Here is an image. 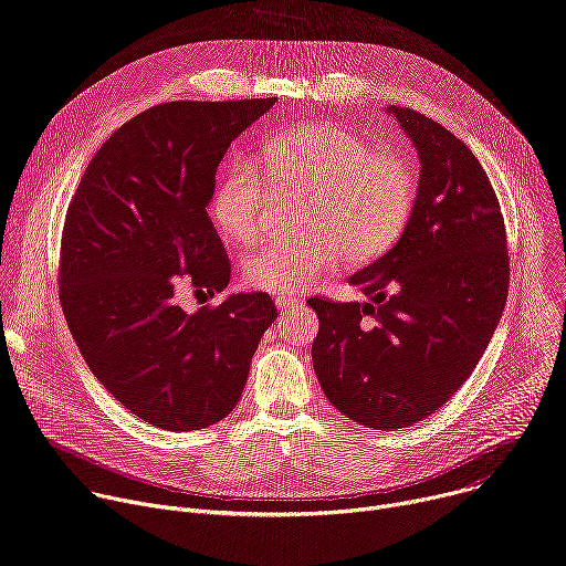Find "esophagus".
Returning a JSON list of instances; mask_svg holds the SVG:
<instances>
[{"instance_id": "obj_1", "label": "esophagus", "mask_w": 566, "mask_h": 566, "mask_svg": "<svg viewBox=\"0 0 566 566\" xmlns=\"http://www.w3.org/2000/svg\"><path fill=\"white\" fill-rule=\"evenodd\" d=\"M297 297L295 295H275V304H277V308H282V311H289V308H293V306H297Z\"/></svg>"}]
</instances>
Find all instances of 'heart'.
I'll return each instance as SVG.
<instances>
[{
  "label": "heart",
  "mask_w": 566,
  "mask_h": 566,
  "mask_svg": "<svg viewBox=\"0 0 566 566\" xmlns=\"http://www.w3.org/2000/svg\"><path fill=\"white\" fill-rule=\"evenodd\" d=\"M253 164H237L219 179L210 217L232 244H253L264 228L271 195L304 197L297 239H273L244 262V277L266 293H300L332 275L349 255L367 262L406 228L417 177L406 158L376 151L338 125H302L277 134Z\"/></svg>",
  "instance_id": "heart-1"
}]
</instances>
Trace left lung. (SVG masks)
I'll return each instance as SVG.
<instances>
[{"mask_svg": "<svg viewBox=\"0 0 566 566\" xmlns=\"http://www.w3.org/2000/svg\"><path fill=\"white\" fill-rule=\"evenodd\" d=\"M421 158L396 247L349 277L367 302L311 297L322 391L347 419L398 430L434 415L486 352L509 295L506 228L474 154L437 120L387 107Z\"/></svg>", "mask_w": 566, "mask_h": 566, "instance_id": "left-lung-1", "label": "left lung"}]
</instances>
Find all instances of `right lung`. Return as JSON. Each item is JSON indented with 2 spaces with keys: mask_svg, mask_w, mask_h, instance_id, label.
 Returning a JSON list of instances; mask_svg holds the SVG:
<instances>
[{
  "mask_svg": "<svg viewBox=\"0 0 566 566\" xmlns=\"http://www.w3.org/2000/svg\"><path fill=\"white\" fill-rule=\"evenodd\" d=\"M273 98L156 105L96 151L62 228L60 302L92 374L149 426L226 419L277 317L266 293L184 311L177 291L221 293L230 262L206 212L230 143Z\"/></svg>",
  "mask_w": 566,
  "mask_h": 566,
  "instance_id": "add662e5",
  "label": "right lung"
}]
</instances>
